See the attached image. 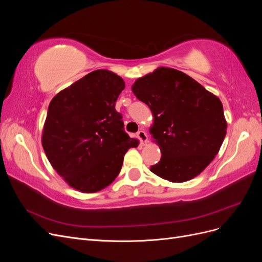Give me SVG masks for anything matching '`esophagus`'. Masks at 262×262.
<instances>
[{
    "label": "esophagus",
    "instance_id": "obj_1",
    "mask_svg": "<svg viewBox=\"0 0 262 262\" xmlns=\"http://www.w3.org/2000/svg\"><path fill=\"white\" fill-rule=\"evenodd\" d=\"M138 138L140 139L142 145H145V144L147 143V134L145 133V131L140 130V131L138 132Z\"/></svg>",
    "mask_w": 262,
    "mask_h": 262
}]
</instances>
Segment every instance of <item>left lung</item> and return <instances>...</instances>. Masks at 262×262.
Segmentation results:
<instances>
[{"label": "left lung", "mask_w": 262, "mask_h": 262, "mask_svg": "<svg viewBox=\"0 0 262 262\" xmlns=\"http://www.w3.org/2000/svg\"><path fill=\"white\" fill-rule=\"evenodd\" d=\"M132 92L154 118L149 133L162 156L150 171L171 182L196 177L214 160L226 136L219 97L181 71L164 67L138 78Z\"/></svg>", "instance_id": "left-lung-1"}]
</instances>
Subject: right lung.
<instances>
[{
  "label": "right lung",
  "mask_w": 262,
  "mask_h": 262,
  "mask_svg": "<svg viewBox=\"0 0 262 262\" xmlns=\"http://www.w3.org/2000/svg\"><path fill=\"white\" fill-rule=\"evenodd\" d=\"M124 82L96 70L58 93L50 101L41 143L52 167L69 186L94 193L120 172L126 150L139 140L124 132L115 109Z\"/></svg>",
  "instance_id": "add662e5"
}]
</instances>
